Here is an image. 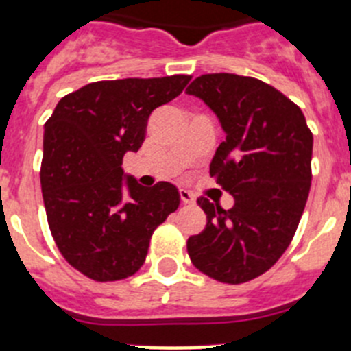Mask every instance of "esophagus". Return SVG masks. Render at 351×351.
I'll use <instances>...</instances> for the list:
<instances>
[{
    "mask_svg": "<svg viewBox=\"0 0 351 351\" xmlns=\"http://www.w3.org/2000/svg\"><path fill=\"white\" fill-rule=\"evenodd\" d=\"M179 195H181L182 204H195V197L188 190H179Z\"/></svg>",
    "mask_w": 351,
    "mask_h": 351,
    "instance_id": "34e87169",
    "label": "esophagus"
}]
</instances>
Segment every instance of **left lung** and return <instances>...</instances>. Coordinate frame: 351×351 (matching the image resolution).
<instances>
[{
    "label": "left lung",
    "instance_id": "obj_1",
    "mask_svg": "<svg viewBox=\"0 0 351 351\" xmlns=\"http://www.w3.org/2000/svg\"><path fill=\"white\" fill-rule=\"evenodd\" d=\"M186 93L226 133L209 172L234 197L226 210L198 200L207 225L188 239V255L213 280L246 283L269 271L295 235L311 188L313 133L293 101L253 77L207 73Z\"/></svg>",
    "mask_w": 351,
    "mask_h": 351
}]
</instances>
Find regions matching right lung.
I'll return each instance as SVG.
<instances>
[{
	"instance_id": "right-lung-1",
	"label": "right lung",
	"mask_w": 351,
	"mask_h": 351,
	"mask_svg": "<svg viewBox=\"0 0 351 351\" xmlns=\"http://www.w3.org/2000/svg\"><path fill=\"white\" fill-rule=\"evenodd\" d=\"M190 75L91 82L63 96L45 123L40 170L43 206L56 246L95 281L133 276L151 235L179 207L178 188H145L125 176L154 108L182 93Z\"/></svg>"
}]
</instances>
